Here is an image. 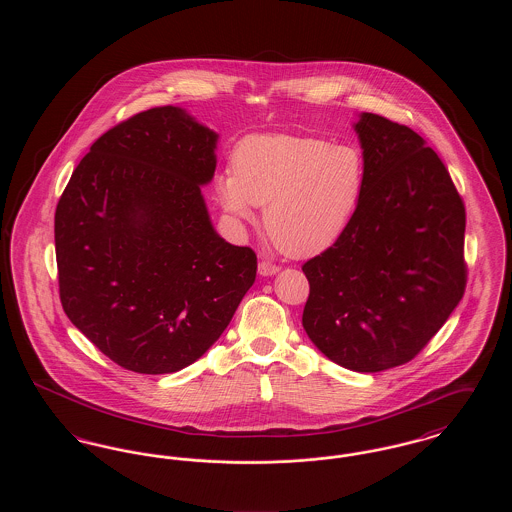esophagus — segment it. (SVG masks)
I'll use <instances>...</instances> for the list:
<instances>
[{"label":"esophagus","instance_id":"1","mask_svg":"<svg viewBox=\"0 0 512 512\" xmlns=\"http://www.w3.org/2000/svg\"><path fill=\"white\" fill-rule=\"evenodd\" d=\"M280 270L278 265H274V263H268V261H261L259 263V274L261 276H272V274H276Z\"/></svg>","mask_w":512,"mask_h":512}]
</instances>
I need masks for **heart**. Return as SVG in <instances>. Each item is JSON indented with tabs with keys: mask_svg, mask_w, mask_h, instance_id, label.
Here are the masks:
<instances>
[{
	"mask_svg": "<svg viewBox=\"0 0 512 512\" xmlns=\"http://www.w3.org/2000/svg\"><path fill=\"white\" fill-rule=\"evenodd\" d=\"M234 171L215 182L222 209L234 220L255 219L286 255L313 257L336 244L366 190V161L355 146L303 134H253L232 151Z\"/></svg>",
	"mask_w": 512,
	"mask_h": 512,
	"instance_id": "b5f03b06",
	"label": "heart"
}]
</instances>
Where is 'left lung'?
Wrapping results in <instances>:
<instances>
[{"instance_id": "1", "label": "left lung", "mask_w": 512, "mask_h": 512, "mask_svg": "<svg viewBox=\"0 0 512 512\" xmlns=\"http://www.w3.org/2000/svg\"><path fill=\"white\" fill-rule=\"evenodd\" d=\"M363 201L303 265V328L336 365L380 372L428 345L463 299L466 213L443 161L405 124L363 113Z\"/></svg>"}]
</instances>
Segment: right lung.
Returning a JSON list of instances; mask_svg holds the SVG:
<instances>
[{"label":"right lung","instance_id":"1","mask_svg":"<svg viewBox=\"0 0 512 512\" xmlns=\"http://www.w3.org/2000/svg\"><path fill=\"white\" fill-rule=\"evenodd\" d=\"M217 138L180 107L142 111L99 136L57 203L63 311L126 370L195 363L255 282V251L220 238L201 195Z\"/></svg>","mask_w":512,"mask_h":512}]
</instances>
